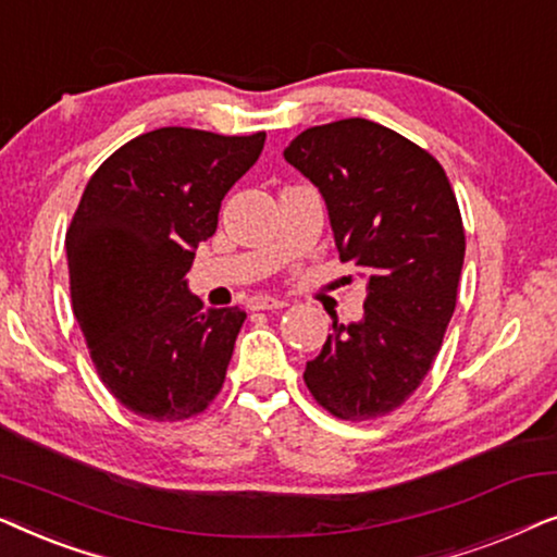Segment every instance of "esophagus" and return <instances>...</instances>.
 <instances>
[{"instance_id":"obj_1","label":"esophagus","mask_w":557,"mask_h":557,"mask_svg":"<svg viewBox=\"0 0 557 557\" xmlns=\"http://www.w3.org/2000/svg\"><path fill=\"white\" fill-rule=\"evenodd\" d=\"M286 301L284 299H273V296H253L248 301V309L253 311H269V309H284Z\"/></svg>"}]
</instances>
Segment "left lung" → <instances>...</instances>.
<instances>
[{"mask_svg":"<svg viewBox=\"0 0 557 557\" xmlns=\"http://www.w3.org/2000/svg\"><path fill=\"white\" fill-rule=\"evenodd\" d=\"M288 164L322 193L339 258L368 278L360 322H332L304 383L342 421L400 408L429 375L456 309L463 225L429 151L368 119L301 132Z\"/></svg>","mask_w":557,"mask_h":557,"instance_id":"1","label":"left lung"}]
</instances>
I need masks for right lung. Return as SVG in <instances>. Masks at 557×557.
Listing matches in <instances>:
<instances>
[{
	"label": "right lung",
	"instance_id": "add662e5",
	"mask_svg": "<svg viewBox=\"0 0 557 557\" xmlns=\"http://www.w3.org/2000/svg\"><path fill=\"white\" fill-rule=\"evenodd\" d=\"M263 141L164 126L113 151L83 189L65 235L73 314L98 377L136 416L185 421L225 383L246 311H205L185 276Z\"/></svg>",
	"mask_w": 557,
	"mask_h": 557
}]
</instances>
